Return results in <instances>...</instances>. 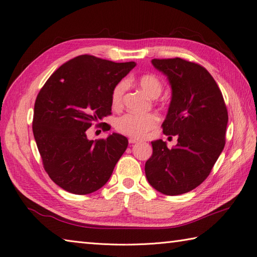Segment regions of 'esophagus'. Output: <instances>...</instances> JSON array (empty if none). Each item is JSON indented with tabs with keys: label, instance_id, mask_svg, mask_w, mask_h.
<instances>
[{
	"label": "esophagus",
	"instance_id": "1",
	"mask_svg": "<svg viewBox=\"0 0 257 257\" xmlns=\"http://www.w3.org/2000/svg\"><path fill=\"white\" fill-rule=\"evenodd\" d=\"M138 142H141V139H138V138H136V137H131V138H128V143H130V144H136V143H138Z\"/></svg>",
	"mask_w": 257,
	"mask_h": 257
}]
</instances>
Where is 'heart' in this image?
<instances>
[{"label":"heart","mask_w":257,"mask_h":257,"mask_svg":"<svg viewBox=\"0 0 257 257\" xmlns=\"http://www.w3.org/2000/svg\"><path fill=\"white\" fill-rule=\"evenodd\" d=\"M138 85L141 89L152 98L158 97L163 89L162 82L157 76L147 74L138 79ZM125 91V82L121 81L115 85L111 93V105L113 108H120L123 100V94ZM160 119L158 114L127 112L121 115L115 121V128L124 135L133 137H144L151 130L158 125Z\"/></svg>","instance_id":"1"}]
</instances>
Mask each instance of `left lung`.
<instances>
[{"instance_id":"1","label":"left lung","mask_w":257,"mask_h":257,"mask_svg":"<svg viewBox=\"0 0 257 257\" xmlns=\"http://www.w3.org/2000/svg\"><path fill=\"white\" fill-rule=\"evenodd\" d=\"M172 87V100L163 133L178 136L168 149L162 139L151 142L153 153L146 162V177L165 195L194 190L206 178L225 146L228 122L222 92L205 67L180 58L153 59Z\"/></svg>"}]
</instances>
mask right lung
<instances>
[{"label": "right lung", "instance_id": "right-lung-1", "mask_svg": "<svg viewBox=\"0 0 257 257\" xmlns=\"http://www.w3.org/2000/svg\"><path fill=\"white\" fill-rule=\"evenodd\" d=\"M136 66L82 54L60 66L36 97L33 134L51 180L63 190L85 195L106 184L126 150L125 136L112 133L89 141L93 124L111 113L114 87Z\"/></svg>", "mask_w": 257, "mask_h": 257}]
</instances>
